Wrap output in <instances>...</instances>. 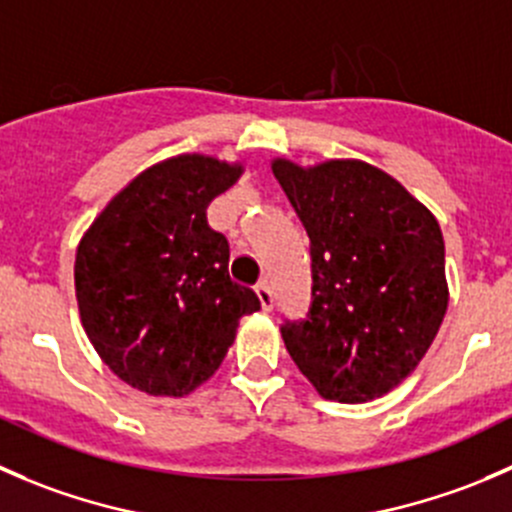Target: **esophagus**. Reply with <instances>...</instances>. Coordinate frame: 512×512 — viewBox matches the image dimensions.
I'll return each instance as SVG.
<instances>
[{
  "label": "esophagus",
  "mask_w": 512,
  "mask_h": 512,
  "mask_svg": "<svg viewBox=\"0 0 512 512\" xmlns=\"http://www.w3.org/2000/svg\"><path fill=\"white\" fill-rule=\"evenodd\" d=\"M256 296H258V301H261V308H263V311H271L273 303H276V298H273L271 286H268L266 281L258 283V286H256Z\"/></svg>",
  "instance_id": "34e87169"
}]
</instances>
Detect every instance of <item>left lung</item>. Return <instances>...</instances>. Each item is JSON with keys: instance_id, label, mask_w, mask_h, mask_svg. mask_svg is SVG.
<instances>
[{"instance_id": "left-lung-1", "label": "left lung", "mask_w": 512, "mask_h": 512, "mask_svg": "<svg viewBox=\"0 0 512 512\" xmlns=\"http://www.w3.org/2000/svg\"><path fill=\"white\" fill-rule=\"evenodd\" d=\"M271 169L311 239V306L281 326L286 351L328 401L381 398L421 363L448 308L438 221L366 161Z\"/></svg>"}]
</instances>
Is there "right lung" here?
Here are the masks:
<instances>
[{
  "label": "right lung",
  "mask_w": 512,
  "mask_h": 512,
  "mask_svg": "<svg viewBox=\"0 0 512 512\" xmlns=\"http://www.w3.org/2000/svg\"><path fill=\"white\" fill-rule=\"evenodd\" d=\"M244 166L184 154L141 171L77 249L79 316L101 361L149 396L209 381L239 318L261 308L229 276V241L206 221Z\"/></svg>",
  "instance_id": "add662e5"
}]
</instances>
